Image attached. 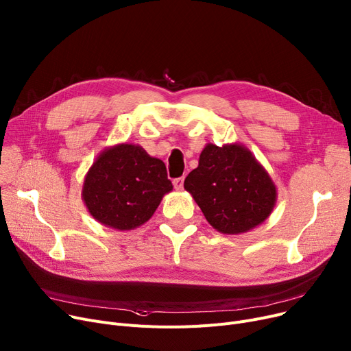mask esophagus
Segmentation results:
<instances>
[{
	"mask_svg": "<svg viewBox=\"0 0 351 351\" xmlns=\"http://www.w3.org/2000/svg\"><path fill=\"white\" fill-rule=\"evenodd\" d=\"M183 178H176V179H173V186H175V189L176 191H182L183 189Z\"/></svg>",
	"mask_w": 351,
	"mask_h": 351,
	"instance_id": "1",
	"label": "esophagus"
}]
</instances>
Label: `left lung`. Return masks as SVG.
Listing matches in <instances>:
<instances>
[{"mask_svg":"<svg viewBox=\"0 0 351 351\" xmlns=\"http://www.w3.org/2000/svg\"><path fill=\"white\" fill-rule=\"evenodd\" d=\"M220 233L241 234L262 225L273 212L278 188L246 146L208 143L197 168L183 183Z\"/></svg>","mask_w":351,"mask_h":351,"instance_id":"1","label":"left lung"}]
</instances>
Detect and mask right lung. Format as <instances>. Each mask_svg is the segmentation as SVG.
I'll return each mask as SVG.
<instances>
[{
  "label": "right lung",
  "mask_w": 351,
  "mask_h": 351,
  "mask_svg": "<svg viewBox=\"0 0 351 351\" xmlns=\"http://www.w3.org/2000/svg\"><path fill=\"white\" fill-rule=\"evenodd\" d=\"M173 189L165 163L139 145L118 143L104 149L82 185V200L97 222L132 230L147 222L162 197Z\"/></svg>",
  "instance_id": "obj_1"
}]
</instances>
